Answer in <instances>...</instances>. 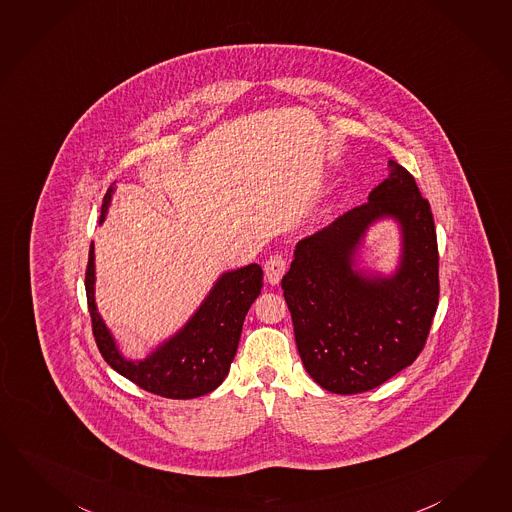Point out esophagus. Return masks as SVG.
I'll return each mask as SVG.
<instances>
[{"mask_svg":"<svg viewBox=\"0 0 512 512\" xmlns=\"http://www.w3.org/2000/svg\"><path fill=\"white\" fill-rule=\"evenodd\" d=\"M287 260L282 254H273L267 262H265V278L269 284H278L282 280V276L286 274Z\"/></svg>","mask_w":512,"mask_h":512,"instance_id":"34e87169","label":"esophagus"}]
</instances>
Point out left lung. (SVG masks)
I'll use <instances>...</instances> for the list:
<instances>
[{
	"label": "left lung",
	"instance_id": "8db88e82",
	"mask_svg": "<svg viewBox=\"0 0 512 512\" xmlns=\"http://www.w3.org/2000/svg\"><path fill=\"white\" fill-rule=\"evenodd\" d=\"M370 191L369 203L298 241L282 278L298 354L309 376L337 394L365 393L409 367L428 341L439 306V249L428 199L396 166ZM401 221L403 265L391 279L351 271V256L370 222Z\"/></svg>",
	"mask_w": 512,
	"mask_h": 512
}]
</instances>
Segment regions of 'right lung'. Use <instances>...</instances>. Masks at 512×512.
<instances>
[{
	"mask_svg": "<svg viewBox=\"0 0 512 512\" xmlns=\"http://www.w3.org/2000/svg\"><path fill=\"white\" fill-rule=\"evenodd\" d=\"M112 186L101 206L99 223L105 221ZM262 267L258 263L219 278L203 306L175 337L143 361L121 357L114 339L101 321L94 302V243L90 245L84 274L86 300L97 348L112 369L147 393L188 400L212 393L225 380L236 356L245 315L262 291Z\"/></svg>",
	"mask_w": 512,
	"mask_h": 512,
	"instance_id": "right-lung-1",
	"label": "right lung"
}]
</instances>
